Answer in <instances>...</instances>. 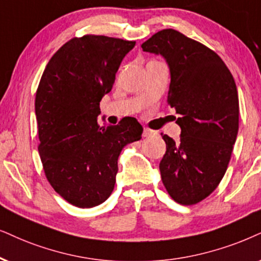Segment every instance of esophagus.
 <instances>
[{"label":"esophagus","instance_id":"obj_1","mask_svg":"<svg viewBox=\"0 0 261 261\" xmlns=\"http://www.w3.org/2000/svg\"><path fill=\"white\" fill-rule=\"evenodd\" d=\"M153 135H155V131L150 130V128H144V131H143L144 137H150V136H153Z\"/></svg>","mask_w":261,"mask_h":261}]
</instances>
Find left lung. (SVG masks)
<instances>
[{
	"label": "left lung",
	"mask_w": 261,
	"mask_h": 261,
	"mask_svg": "<svg viewBox=\"0 0 261 261\" xmlns=\"http://www.w3.org/2000/svg\"><path fill=\"white\" fill-rule=\"evenodd\" d=\"M141 47L169 65L167 103L182 130L177 142L163 135L161 179L176 202L195 204L218 187L231 158L240 113L235 81L216 53L173 29L156 32Z\"/></svg>",
	"instance_id": "obj_1"
}]
</instances>
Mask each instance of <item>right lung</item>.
Listing matches in <instances>:
<instances>
[{"instance_id":"add662e5","label":"right lung","mask_w":261,"mask_h":261,"mask_svg":"<svg viewBox=\"0 0 261 261\" xmlns=\"http://www.w3.org/2000/svg\"><path fill=\"white\" fill-rule=\"evenodd\" d=\"M134 41L85 35L66 42L49 60L36 92L38 151L48 182L81 208L105 202L114 189L118 158L141 140L133 118L100 126V101Z\"/></svg>"}]
</instances>
